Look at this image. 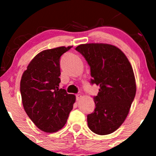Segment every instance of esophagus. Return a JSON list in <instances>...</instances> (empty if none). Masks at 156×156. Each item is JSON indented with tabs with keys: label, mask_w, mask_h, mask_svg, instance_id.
<instances>
[{
	"label": "esophagus",
	"mask_w": 156,
	"mask_h": 156,
	"mask_svg": "<svg viewBox=\"0 0 156 156\" xmlns=\"http://www.w3.org/2000/svg\"><path fill=\"white\" fill-rule=\"evenodd\" d=\"M81 98H82L81 94H76V100H77V101H79V100L81 99Z\"/></svg>",
	"instance_id": "esophagus-1"
}]
</instances>
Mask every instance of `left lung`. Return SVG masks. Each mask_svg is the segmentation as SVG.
<instances>
[{"mask_svg": "<svg viewBox=\"0 0 156 156\" xmlns=\"http://www.w3.org/2000/svg\"><path fill=\"white\" fill-rule=\"evenodd\" d=\"M76 50L90 67L91 83L100 86L94 97L95 108L87 115L89 129L98 135L112 133L124 122L135 98L131 64L123 52L112 44H83Z\"/></svg>", "mask_w": 156, "mask_h": 156, "instance_id": "obj_1", "label": "left lung"}]
</instances>
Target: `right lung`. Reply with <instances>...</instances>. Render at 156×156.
Listing matches in <instances>:
<instances>
[{
	"label": "right lung",
	"instance_id": "obj_1",
	"mask_svg": "<svg viewBox=\"0 0 156 156\" xmlns=\"http://www.w3.org/2000/svg\"><path fill=\"white\" fill-rule=\"evenodd\" d=\"M72 47L62 46L40 52L21 78L23 108L36 126L44 132L62 129L76 101L74 94L59 88L60 58Z\"/></svg>",
	"mask_w": 156,
	"mask_h": 156
}]
</instances>
